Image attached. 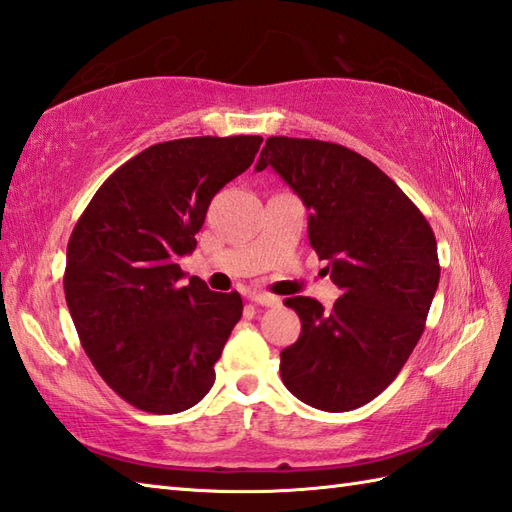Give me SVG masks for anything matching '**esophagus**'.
Instances as JSON below:
<instances>
[{
	"label": "esophagus",
	"mask_w": 512,
	"mask_h": 512,
	"mask_svg": "<svg viewBox=\"0 0 512 512\" xmlns=\"http://www.w3.org/2000/svg\"><path fill=\"white\" fill-rule=\"evenodd\" d=\"M251 301H253L255 305H264V307H275V305H279L277 296L261 294V292H253V294H251Z\"/></svg>",
	"instance_id": "34e87169"
}]
</instances>
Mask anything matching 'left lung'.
Listing matches in <instances>:
<instances>
[{
  "label": "left lung",
  "mask_w": 512,
  "mask_h": 512,
  "mask_svg": "<svg viewBox=\"0 0 512 512\" xmlns=\"http://www.w3.org/2000/svg\"><path fill=\"white\" fill-rule=\"evenodd\" d=\"M268 165L310 211V244L342 290L331 310L310 296L285 301L301 336L281 351V379L307 406L355 410L390 386L423 334L441 279L434 231L392 178L344 146L268 137L255 170Z\"/></svg>",
  "instance_id": "left-lung-1"
}]
</instances>
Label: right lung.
Instances as JSON below:
<instances>
[{"mask_svg": "<svg viewBox=\"0 0 512 512\" xmlns=\"http://www.w3.org/2000/svg\"><path fill=\"white\" fill-rule=\"evenodd\" d=\"M259 135L154 144L95 192L67 244L65 299L82 349L130 406L183 412L207 395L242 296L183 281L211 198L251 168Z\"/></svg>", "mask_w": 512, "mask_h": 512, "instance_id": "obj_1", "label": "right lung"}]
</instances>
